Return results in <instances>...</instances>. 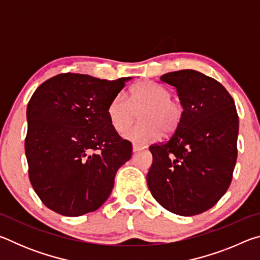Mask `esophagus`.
Returning a JSON list of instances; mask_svg holds the SVG:
<instances>
[{
  "label": "esophagus",
  "instance_id": "1",
  "mask_svg": "<svg viewBox=\"0 0 260 260\" xmlns=\"http://www.w3.org/2000/svg\"><path fill=\"white\" fill-rule=\"evenodd\" d=\"M141 150H143L142 147L136 146V144H134V146H133V152H138V151H141Z\"/></svg>",
  "mask_w": 260,
  "mask_h": 260
}]
</instances>
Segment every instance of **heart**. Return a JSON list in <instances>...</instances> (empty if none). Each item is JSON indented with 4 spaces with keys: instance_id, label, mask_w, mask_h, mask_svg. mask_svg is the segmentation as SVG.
<instances>
[{
    "instance_id": "1",
    "label": "heart",
    "mask_w": 260,
    "mask_h": 260,
    "mask_svg": "<svg viewBox=\"0 0 260 260\" xmlns=\"http://www.w3.org/2000/svg\"><path fill=\"white\" fill-rule=\"evenodd\" d=\"M141 109L144 111L141 112ZM140 111L139 125L125 128L133 121L135 111ZM108 118L112 128L139 146H146L160 138L161 128L166 133L177 128L182 116V108L171 100L165 87L152 81H143L132 88L129 100L124 93H118L108 105Z\"/></svg>"
}]
</instances>
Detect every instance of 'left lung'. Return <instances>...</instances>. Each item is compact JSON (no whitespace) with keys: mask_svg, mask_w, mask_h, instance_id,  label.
<instances>
[{"mask_svg":"<svg viewBox=\"0 0 260 260\" xmlns=\"http://www.w3.org/2000/svg\"><path fill=\"white\" fill-rule=\"evenodd\" d=\"M160 82L177 90L183 111L169 141L149 148L148 188L162 208L190 217L212 208L230 187L239 116L226 88L199 71L162 74Z\"/></svg>","mask_w":260,"mask_h":260,"instance_id":"8db88e82","label":"left lung"}]
</instances>
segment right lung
<instances>
[{
  "mask_svg": "<svg viewBox=\"0 0 260 260\" xmlns=\"http://www.w3.org/2000/svg\"><path fill=\"white\" fill-rule=\"evenodd\" d=\"M132 79L65 73L34 91L25 153L30 183L47 208L79 217L108 200L117 171L131 159L132 143L112 128L107 110Z\"/></svg>",
  "mask_w": 260,
  "mask_h": 260,
  "instance_id": "add662e5",
  "label": "right lung"
}]
</instances>
